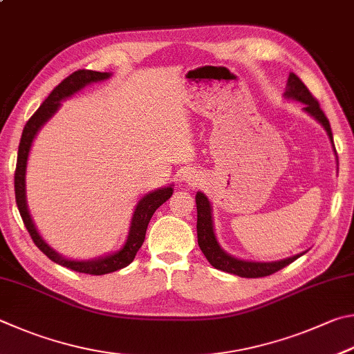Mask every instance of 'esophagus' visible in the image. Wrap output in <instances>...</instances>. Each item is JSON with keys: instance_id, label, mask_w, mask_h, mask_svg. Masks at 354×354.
<instances>
[{"instance_id": "esophagus-1", "label": "esophagus", "mask_w": 354, "mask_h": 354, "mask_svg": "<svg viewBox=\"0 0 354 354\" xmlns=\"http://www.w3.org/2000/svg\"><path fill=\"white\" fill-rule=\"evenodd\" d=\"M182 178H183V182H187L188 185H193V187L201 182V176H199V174H196V171L183 172Z\"/></svg>"}]
</instances>
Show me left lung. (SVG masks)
Here are the masks:
<instances>
[{"mask_svg":"<svg viewBox=\"0 0 354 354\" xmlns=\"http://www.w3.org/2000/svg\"><path fill=\"white\" fill-rule=\"evenodd\" d=\"M284 95L305 104V110L325 127L328 136H330L333 141L330 121H328V118L325 116L324 110L320 109L319 101L313 96V93L308 90V86L303 84L294 73L289 74L288 91L284 93ZM196 205H197V243H199L201 250L208 259V263L216 269L228 272V274H233V275L244 277V278H259V277H268V275L275 274V272L286 268V266L294 263L297 258H300L303 255V253H300V255L290 257L288 259H283V261H277V263H252V261H243V259L233 258L222 250L218 244V241H216L214 232H213V221H212V207H209L208 199L202 193L196 194Z\"/></svg>","mask_w":354,"mask_h":354,"instance_id":"1","label":"left lung"}]
</instances>
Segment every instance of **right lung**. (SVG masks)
I'll list each match as a JSON object with an SVG mask.
<instances>
[{
  "mask_svg": "<svg viewBox=\"0 0 354 354\" xmlns=\"http://www.w3.org/2000/svg\"><path fill=\"white\" fill-rule=\"evenodd\" d=\"M110 76L109 73H99V71H91V70H77L71 73L70 76L65 77L62 82L55 86V88L49 93V96L43 101V104L37 109L35 113L29 118L26 126L23 129L20 146H18V157H17V167H15V201L18 212L21 214V219L24 222V227L29 232L30 238H32L34 244L39 247V249L45 253V255L51 259V261L64 266L66 269H71L74 272H80V274H88V275H105L110 274V272L120 270L126 268L130 263L133 261L136 252L140 250V247L145 243L146 238V230L147 224L151 221L152 214L155 213L160 205L169 199L172 196V188H163L157 189L153 193H149L147 196L142 197L136 209L133 213L132 219V227H130L129 238L126 245L122 247L120 252L111 253V255L95 259V261H71V259L62 258L59 253H55L51 247H49L41 236L37 233L34 222L30 219L28 205H26V191H24V174H26V161L29 155L30 145H32V140L35 133L39 132V129L45 124L49 118H51L55 110L59 109L60 101L68 96H71L73 93L82 88L86 84L97 82V80H104Z\"/></svg>",
  "mask_w": 354,
  "mask_h": 354,
  "instance_id": "1",
  "label": "right lung"
}]
</instances>
